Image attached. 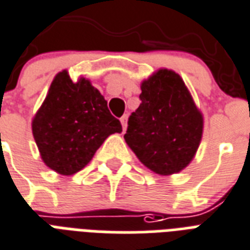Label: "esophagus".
<instances>
[{"instance_id": "34e87169", "label": "esophagus", "mask_w": 250, "mask_h": 250, "mask_svg": "<svg viewBox=\"0 0 250 250\" xmlns=\"http://www.w3.org/2000/svg\"><path fill=\"white\" fill-rule=\"evenodd\" d=\"M120 121H121V125H123V130H126V125H127V115H124L121 119H120Z\"/></svg>"}]
</instances>
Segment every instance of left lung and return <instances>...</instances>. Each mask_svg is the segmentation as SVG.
<instances>
[{"instance_id":"1","label":"left lung","mask_w":250,"mask_h":250,"mask_svg":"<svg viewBox=\"0 0 250 250\" xmlns=\"http://www.w3.org/2000/svg\"><path fill=\"white\" fill-rule=\"evenodd\" d=\"M141 104L127 120L124 138L141 162L159 175L180 172L193 159L204 119L185 83L162 69L141 86Z\"/></svg>"}]
</instances>
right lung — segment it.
Wrapping results in <instances>:
<instances>
[{
  "label": "right lung",
  "instance_id": "add662e5",
  "mask_svg": "<svg viewBox=\"0 0 250 250\" xmlns=\"http://www.w3.org/2000/svg\"><path fill=\"white\" fill-rule=\"evenodd\" d=\"M123 130L107 100L84 78L77 83L67 71L56 75L32 121V133L44 163L61 175L86 166L108 135Z\"/></svg>",
  "mask_w": 250,
  "mask_h": 250
}]
</instances>
